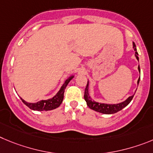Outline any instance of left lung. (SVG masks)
<instances>
[{
	"label": "left lung",
	"mask_w": 153,
	"mask_h": 153,
	"mask_svg": "<svg viewBox=\"0 0 153 153\" xmlns=\"http://www.w3.org/2000/svg\"><path fill=\"white\" fill-rule=\"evenodd\" d=\"M133 47L135 50V56L137 59V60L139 61V57H138V53L137 52V48H136V45L133 42ZM138 70L140 71V65L138 66ZM140 78H139L138 81H137V84L139 85V82H140ZM88 84H87V86L85 88V95H84V97H85V100L87 103V105L88 106L89 108H91V110H94V111H97V112L101 113V114H115V113L118 112V111H121L122 109H123L125 107L128 105V104H130V101L133 99V96L134 94L130 97H128L126 100L123 101V102L119 103V104H104V103H98L96 102L94 100H92L91 98V97L89 96L88 94Z\"/></svg>",
	"instance_id": "8db88e82"
}]
</instances>
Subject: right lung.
Here are the masks:
<instances>
[{
    "label": "right lung",
    "mask_w": 153,
    "mask_h": 153,
    "mask_svg": "<svg viewBox=\"0 0 153 153\" xmlns=\"http://www.w3.org/2000/svg\"><path fill=\"white\" fill-rule=\"evenodd\" d=\"M73 78L74 75H71L70 77H68V78L65 81L64 84H63L62 86L61 87L60 90L59 91L56 95L53 97H52V98L48 99V100H39V101H38V102L36 103H29L25 101V100H23V99H22L21 97H20V99L22 100L23 104H26L29 108H30L31 110H33V111H51V110L56 109V108L59 107L60 104L62 102L63 97H64L65 89L66 86L68 85V84L69 83L70 81H71Z\"/></svg>",
    "instance_id": "obj_1"
}]
</instances>
